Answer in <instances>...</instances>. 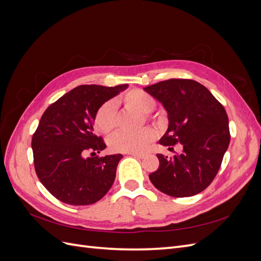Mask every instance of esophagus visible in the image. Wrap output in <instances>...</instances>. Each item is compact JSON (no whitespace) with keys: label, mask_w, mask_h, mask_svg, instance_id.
I'll list each match as a JSON object with an SVG mask.
<instances>
[{"label":"esophagus","mask_w":261,"mask_h":261,"mask_svg":"<svg viewBox=\"0 0 261 261\" xmlns=\"http://www.w3.org/2000/svg\"><path fill=\"white\" fill-rule=\"evenodd\" d=\"M128 154L135 156V158H139V159H144V158L146 156L145 153H138V152H129Z\"/></svg>","instance_id":"obj_1"}]
</instances>
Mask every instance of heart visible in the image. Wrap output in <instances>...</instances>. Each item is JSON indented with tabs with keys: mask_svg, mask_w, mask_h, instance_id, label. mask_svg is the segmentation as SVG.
I'll return each mask as SVG.
<instances>
[{
	"mask_svg": "<svg viewBox=\"0 0 261 261\" xmlns=\"http://www.w3.org/2000/svg\"><path fill=\"white\" fill-rule=\"evenodd\" d=\"M123 101L127 108L136 111L148 114L155 107V100L149 93L134 89L126 92L121 99L116 102ZM96 125L102 134L111 133L116 126V106L114 101H108L102 105L96 114ZM154 137V133L151 128L145 127L137 132L118 130L110 137L109 145L114 151L121 152H139L151 143Z\"/></svg>",
	"mask_w": 261,
	"mask_h": 261,
	"instance_id": "b5f03b06",
	"label": "heart"
}]
</instances>
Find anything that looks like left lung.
Wrapping results in <instances>:
<instances>
[{
  "instance_id": "left-lung-1",
  "label": "left lung",
  "mask_w": 261,
  "mask_h": 261,
  "mask_svg": "<svg viewBox=\"0 0 261 261\" xmlns=\"http://www.w3.org/2000/svg\"><path fill=\"white\" fill-rule=\"evenodd\" d=\"M168 113L163 146L180 144L181 153H158L159 168L149 178L160 192L173 197L199 194L216 177L230 144L228 117L223 106L201 84L169 80L144 88ZM172 149V148H169Z\"/></svg>"
}]
</instances>
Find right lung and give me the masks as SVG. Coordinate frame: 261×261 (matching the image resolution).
Wrapping results in <instances>:
<instances>
[{
	"label": "right lung",
	"mask_w": 261,
	"mask_h": 261,
	"mask_svg": "<svg viewBox=\"0 0 261 261\" xmlns=\"http://www.w3.org/2000/svg\"><path fill=\"white\" fill-rule=\"evenodd\" d=\"M128 88L82 85L45 110L33 136L36 173L59 200L85 206L100 200L115 179L121 153L93 156L106 144L93 130L99 108ZM88 151L93 156L86 158Z\"/></svg>",
	"instance_id": "obj_1"
}]
</instances>
